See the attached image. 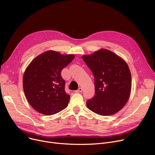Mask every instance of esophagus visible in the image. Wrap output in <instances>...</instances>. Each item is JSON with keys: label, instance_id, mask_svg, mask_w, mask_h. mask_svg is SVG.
I'll use <instances>...</instances> for the list:
<instances>
[{"label": "esophagus", "instance_id": "34e87169", "mask_svg": "<svg viewBox=\"0 0 155 155\" xmlns=\"http://www.w3.org/2000/svg\"><path fill=\"white\" fill-rule=\"evenodd\" d=\"M82 91H83V88L80 87H79L78 89L76 91V92H77V93H81V92H82Z\"/></svg>", "mask_w": 155, "mask_h": 155}]
</instances>
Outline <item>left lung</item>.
<instances>
[{"instance_id": "obj_1", "label": "left lung", "mask_w": 155, "mask_h": 155, "mask_svg": "<svg viewBox=\"0 0 155 155\" xmlns=\"http://www.w3.org/2000/svg\"><path fill=\"white\" fill-rule=\"evenodd\" d=\"M82 59L94 77L95 95L87 101V108L102 116L116 114L125 105L130 93L131 75L127 64L105 49Z\"/></svg>"}]
</instances>
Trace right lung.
Listing matches in <instances>:
<instances>
[{
	"label": "right lung",
	"instance_id": "add662e5",
	"mask_svg": "<svg viewBox=\"0 0 155 155\" xmlns=\"http://www.w3.org/2000/svg\"><path fill=\"white\" fill-rule=\"evenodd\" d=\"M75 58L48 51L36 57L23 76V89L30 105L41 114L51 115L67 107L70 95L65 91L61 71Z\"/></svg>",
	"mask_w": 155,
	"mask_h": 155
}]
</instances>
